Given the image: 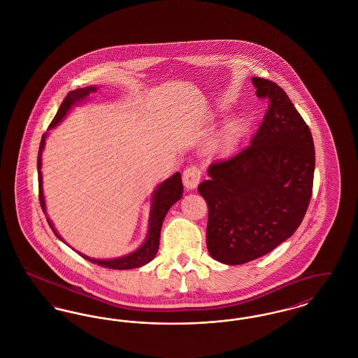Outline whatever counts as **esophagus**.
I'll list each match as a JSON object with an SVG mask.
<instances>
[{
	"label": "esophagus",
	"instance_id": "34e87169",
	"mask_svg": "<svg viewBox=\"0 0 358 358\" xmlns=\"http://www.w3.org/2000/svg\"><path fill=\"white\" fill-rule=\"evenodd\" d=\"M201 176H202V172L198 167L192 166V167L186 169L183 172V185H185V187L187 189H194L199 185Z\"/></svg>",
	"mask_w": 358,
	"mask_h": 358
}]
</instances>
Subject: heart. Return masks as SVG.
<instances>
[{
    "instance_id": "b5f03b06",
    "label": "heart",
    "mask_w": 358,
    "mask_h": 358,
    "mask_svg": "<svg viewBox=\"0 0 358 358\" xmlns=\"http://www.w3.org/2000/svg\"><path fill=\"white\" fill-rule=\"evenodd\" d=\"M241 129H243L241 124H234V125H231V128L226 132L225 136H224L222 140H221V147H222V148H230V147L236 143L237 137L240 136Z\"/></svg>"
}]
</instances>
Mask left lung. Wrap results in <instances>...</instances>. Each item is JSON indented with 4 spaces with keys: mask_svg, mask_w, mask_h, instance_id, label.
Returning <instances> with one entry per match:
<instances>
[{
    "mask_svg": "<svg viewBox=\"0 0 358 358\" xmlns=\"http://www.w3.org/2000/svg\"><path fill=\"white\" fill-rule=\"evenodd\" d=\"M269 108L245 150L210 164L198 191L208 207L206 243L227 265L256 260L289 238L313 195L315 151L310 128L279 85L253 76Z\"/></svg>",
    "mask_w": 358,
    "mask_h": 358,
    "instance_id": "1",
    "label": "left lung"
}]
</instances>
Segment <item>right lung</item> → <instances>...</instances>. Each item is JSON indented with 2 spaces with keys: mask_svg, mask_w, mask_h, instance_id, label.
<instances>
[{
  "mask_svg": "<svg viewBox=\"0 0 358 358\" xmlns=\"http://www.w3.org/2000/svg\"><path fill=\"white\" fill-rule=\"evenodd\" d=\"M96 90L95 86H89L85 89H76L70 92L67 96L63 99L57 115L54 117L50 129L55 128L57 124L64 118V115L69 113V110L76 106V103L85 101L89 95L94 93ZM44 141H45V134H43L41 141H40V147H38V199H40V206L43 208L45 217V202H44V195H43V178H41V152L44 148ZM183 194V185H182V176L179 172L173 173L167 180H164L159 187L155 189L153 195H152L151 214H150V227H148V234L147 238L144 241V244L141 245L137 250H134L132 253H129L128 256H122L118 259H112V260H96L92 259L86 255L79 253L83 259L89 260L90 263L101 265L103 268H110V269H133V268H138L143 266L145 264L150 263L151 260L155 259L157 250H159V243H160V230L162 225L164 221L166 214L169 213L170 207L178 202L182 198ZM47 221L51 226L52 231L55 233L57 238L60 241H63V238L57 234L55 227L52 225V222L50 221V218L47 217ZM64 243V241H63Z\"/></svg>",
  "mask_w": 358,
  "mask_h": 358,
  "instance_id": "add662e5",
  "label": "right lung"
}]
</instances>
